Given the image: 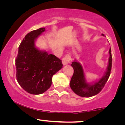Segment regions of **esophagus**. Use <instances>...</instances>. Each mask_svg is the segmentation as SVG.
<instances>
[{"label":"esophagus","instance_id":"1","mask_svg":"<svg viewBox=\"0 0 125 125\" xmlns=\"http://www.w3.org/2000/svg\"><path fill=\"white\" fill-rule=\"evenodd\" d=\"M72 60V59L71 54L68 53L64 57L62 58V64L64 65H65L69 63H71Z\"/></svg>","mask_w":125,"mask_h":125}]
</instances>
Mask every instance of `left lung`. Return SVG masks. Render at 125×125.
Listing matches in <instances>:
<instances>
[{"mask_svg": "<svg viewBox=\"0 0 125 125\" xmlns=\"http://www.w3.org/2000/svg\"><path fill=\"white\" fill-rule=\"evenodd\" d=\"M102 35L104 36V34ZM109 54L110 57L106 72L98 81L93 85L89 84L86 82L81 65L76 61L72 62L71 66L74 69V73L70 82V86L76 94L81 97H90L97 94L101 91L108 80L112 69V56L111 48L109 49Z\"/></svg>", "mask_w": 125, "mask_h": 125, "instance_id": "obj_1", "label": "left lung"}]
</instances>
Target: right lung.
Wrapping results in <instances>:
<instances>
[{
	"label": "right lung",
	"mask_w": 125,
	"mask_h": 125,
	"mask_svg": "<svg viewBox=\"0 0 125 125\" xmlns=\"http://www.w3.org/2000/svg\"><path fill=\"white\" fill-rule=\"evenodd\" d=\"M45 28L25 35L19 47L15 60L16 80L22 88L32 94H40L50 88L53 74L62 68L60 59L35 47V41Z\"/></svg>",
	"instance_id": "add662e5"
}]
</instances>
